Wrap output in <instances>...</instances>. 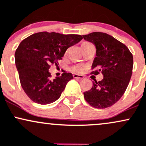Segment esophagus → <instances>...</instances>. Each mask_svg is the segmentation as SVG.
Instances as JSON below:
<instances>
[{"label":"esophagus","instance_id":"esophagus-1","mask_svg":"<svg viewBox=\"0 0 146 146\" xmlns=\"http://www.w3.org/2000/svg\"><path fill=\"white\" fill-rule=\"evenodd\" d=\"M73 77L74 78L83 79V78H84V76H83V75H81V74H73Z\"/></svg>","mask_w":146,"mask_h":146}]
</instances>
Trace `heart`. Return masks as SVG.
Here are the masks:
<instances>
[{
    "mask_svg": "<svg viewBox=\"0 0 146 146\" xmlns=\"http://www.w3.org/2000/svg\"><path fill=\"white\" fill-rule=\"evenodd\" d=\"M84 43H89V42H83V44ZM73 70L74 72H81L82 71H83V68L82 67H80V66H76V67H74V68H73Z\"/></svg>",
    "mask_w": 146,
    "mask_h": 146,
    "instance_id": "b5f03b06",
    "label": "heart"
}]
</instances>
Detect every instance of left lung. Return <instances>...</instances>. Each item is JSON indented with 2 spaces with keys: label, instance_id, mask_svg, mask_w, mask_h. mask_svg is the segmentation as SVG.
<instances>
[{
  "label": "left lung",
  "instance_id": "8db88e82",
  "mask_svg": "<svg viewBox=\"0 0 146 146\" xmlns=\"http://www.w3.org/2000/svg\"><path fill=\"white\" fill-rule=\"evenodd\" d=\"M96 47V57L92 68L94 75L100 72L104 78L93 81L92 88L83 93L86 101L96 108L110 107L121 98L130 82L133 68V56L123 43L112 36L94 32L83 36Z\"/></svg>",
  "mask_w": 146,
  "mask_h": 146
}]
</instances>
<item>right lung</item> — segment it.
Here are the masks:
<instances>
[{
    "instance_id": "1",
    "label": "right lung",
    "mask_w": 146,
    "mask_h": 146,
    "mask_svg": "<svg viewBox=\"0 0 146 146\" xmlns=\"http://www.w3.org/2000/svg\"><path fill=\"white\" fill-rule=\"evenodd\" d=\"M83 37L78 34H61L42 32L22 40L15 52V63L23 89L34 103L52 104L60 97L73 76L64 72L51 79L49 69L57 65L68 47L78 43Z\"/></svg>"
}]
</instances>
